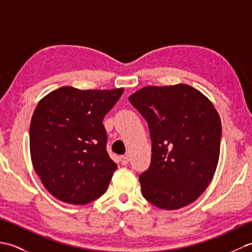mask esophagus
<instances>
[{
  "mask_svg": "<svg viewBox=\"0 0 252 252\" xmlns=\"http://www.w3.org/2000/svg\"><path fill=\"white\" fill-rule=\"evenodd\" d=\"M129 161H130V158H129V156H127V155H123V156L120 157V162H121L122 165L127 164V163H129Z\"/></svg>",
  "mask_w": 252,
  "mask_h": 252,
  "instance_id": "34e87169",
  "label": "esophagus"
}]
</instances>
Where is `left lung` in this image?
I'll return each instance as SVG.
<instances>
[{"instance_id": "obj_1", "label": "left lung", "mask_w": 252, "mask_h": 252, "mask_svg": "<svg viewBox=\"0 0 252 252\" xmlns=\"http://www.w3.org/2000/svg\"><path fill=\"white\" fill-rule=\"evenodd\" d=\"M129 100L147 121L152 141L151 164L140 175L143 196L164 210L189 205L210 184L220 156L215 106L186 84L146 87Z\"/></svg>"}]
</instances>
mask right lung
Instances as JSON below:
<instances>
[{
	"mask_svg": "<svg viewBox=\"0 0 252 252\" xmlns=\"http://www.w3.org/2000/svg\"><path fill=\"white\" fill-rule=\"evenodd\" d=\"M122 93V88L63 87L37 104L30 123L31 159L57 199L87 205L108 189L117 164L107 153L103 120Z\"/></svg>",
	"mask_w": 252,
	"mask_h": 252,
	"instance_id": "obj_1",
	"label": "right lung"
}]
</instances>
